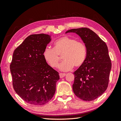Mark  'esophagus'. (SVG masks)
Returning a JSON list of instances; mask_svg holds the SVG:
<instances>
[{
    "label": "esophagus",
    "mask_w": 121,
    "mask_h": 121,
    "mask_svg": "<svg viewBox=\"0 0 121 121\" xmlns=\"http://www.w3.org/2000/svg\"><path fill=\"white\" fill-rule=\"evenodd\" d=\"M66 74L65 73H60V74H59V75H60V78H64Z\"/></svg>",
    "instance_id": "1"
}]
</instances>
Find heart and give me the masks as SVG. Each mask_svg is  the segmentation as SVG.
<instances>
[{"instance_id": "obj_1", "label": "heart", "mask_w": 121, "mask_h": 121, "mask_svg": "<svg viewBox=\"0 0 121 121\" xmlns=\"http://www.w3.org/2000/svg\"><path fill=\"white\" fill-rule=\"evenodd\" d=\"M62 55L64 60L59 66L61 71L72 70L75 65L79 67L83 65L87 56V48L85 45L78 42L74 38L63 37L54 43L53 48H46L43 52L45 61L52 68L58 65L60 57Z\"/></svg>"}]
</instances>
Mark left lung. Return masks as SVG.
Instances as JSON below:
<instances>
[{
    "label": "left lung",
    "mask_w": 121,
    "mask_h": 121,
    "mask_svg": "<svg viewBox=\"0 0 121 121\" xmlns=\"http://www.w3.org/2000/svg\"><path fill=\"white\" fill-rule=\"evenodd\" d=\"M68 33L78 35L87 48L85 61L74 73L73 92L82 100H94L106 91L108 85L111 62L108 47L88 28L71 29L65 32Z\"/></svg>",
    "instance_id": "1"
}]
</instances>
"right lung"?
<instances>
[{
	"instance_id": "obj_1",
	"label": "right lung",
	"mask_w": 121,
	"mask_h": 121,
	"mask_svg": "<svg viewBox=\"0 0 121 121\" xmlns=\"http://www.w3.org/2000/svg\"><path fill=\"white\" fill-rule=\"evenodd\" d=\"M51 40L48 34L30 35L14 51L10 66L15 91L25 102L35 106L52 99L60 79L58 72L43 56Z\"/></svg>"
}]
</instances>
